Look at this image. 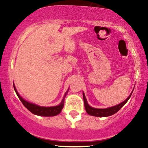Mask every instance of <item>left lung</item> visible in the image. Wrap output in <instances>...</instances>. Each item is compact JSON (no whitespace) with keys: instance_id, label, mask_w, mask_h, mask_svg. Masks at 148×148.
<instances>
[{"instance_id":"1","label":"left lung","mask_w":148,"mask_h":148,"mask_svg":"<svg viewBox=\"0 0 148 148\" xmlns=\"http://www.w3.org/2000/svg\"><path fill=\"white\" fill-rule=\"evenodd\" d=\"M132 93H133V92H132ZM132 93L129 95V96L124 101V102H123L122 103H121V104L116 105V106H112V107H110V108H104V109L94 108H92V107L89 106L88 102H87V100H86V97H85V95H84V94H83L85 108H86L87 113L90 115H92V116H100V117H105V116H110V115L114 114L116 112H118V111L120 110V109L122 108V107L124 106L125 104H126L127 101L129 100V99L130 98V97L131 96Z\"/></svg>"}]
</instances>
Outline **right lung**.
<instances>
[{"mask_svg": "<svg viewBox=\"0 0 148 148\" xmlns=\"http://www.w3.org/2000/svg\"><path fill=\"white\" fill-rule=\"evenodd\" d=\"M14 90H15L16 94H17V96L19 97V100H21L22 104L24 105V106L26 108L28 109L30 112L33 113L34 114L39 115V116H55L59 114L61 112L62 108L64 106V98L61 103L58 105V106H52V107H43V106H39L38 105L34 104L32 103H29L25 101L24 99L21 98L19 96V94H18L17 90H16L15 85H13ZM66 96V94H65Z\"/></svg>", "mask_w": 148, "mask_h": 148, "instance_id": "add662e5", "label": "right lung"}]
</instances>
